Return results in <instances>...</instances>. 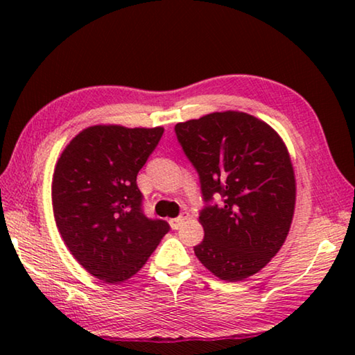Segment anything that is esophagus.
<instances>
[{
    "label": "esophagus",
    "mask_w": 355,
    "mask_h": 355,
    "mask_svg": "<svg viewBox=\"0 0 355 355\" xmlns=\"http://www.w3.org/2000/svg\"><path fill=\"white\" fill-rule=\"evenodd\" d=\"M186 219H188V214H182V216H180V218L171 219L169 224H171V227L173 228V230H178V228L183 225V222H184Z\"/></svg>",
    "instance_id": "34e87169"
}]
</instances>
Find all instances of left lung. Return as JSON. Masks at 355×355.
<instances>
[{
    "instance_id": "obj_1",
    "label": "left lung",
    "mask_w": 355,
    "mask_h": 355,
    "mask_svg": "<svg viewBox=\"0 0 355 355\" xmlns=\"http://www.w3.org/2000/svg\"><path fill=\"white\" fill-rule=\"evenodd\" d=\"M184 153L199 172L205 232L194 254L220 280L257 274L290 232L296 177L285 142L271 125L241 111L207 114L175 125Z\"/></svg>"
}]
</instances>
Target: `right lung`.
Listing matches in <instances>:
<instances>
[{"label": "right lung", "instance_id": "add662e5", "mask_svg": "<svg viewBox=\"0 0 355 355\" xmlns=\"http://www.w3.org/2000/svg\"><path fill=\"white\" fill-rule=\"evenodd\" d=\"M163 127L92 125L58 158L51 183L56 227L75 260L105 284L133 277L169 232L141 209L137 172L158 146Z\"/></svg>", "mask_w": 355, "mask_h": 355}]
</instances>
